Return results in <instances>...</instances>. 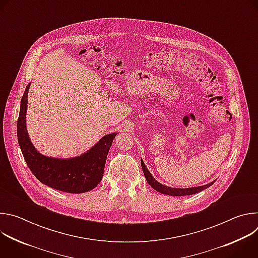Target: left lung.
Returning <instances> with one entry per match:
<instances>
[{
	"instance_id": "obj_1",
	"label": "left lung",
	"mask_w": 258,
	"mask_h": 258,
	"mask_svg": "<svg viewBox=\"0 0 258 258\" xmlns=\"http://www.w3.org/2000/svg\"><path fill=\"white\" fill-rule=\"evenodd\" d=\"M141 165H142V169H143V172H144V175L147 179V181H148L149 185L154 189L156 190L157 192L161 193V194H165V195H169V196H187V195H193V194H196V193H199L207 188H209L211 185H213L214 181H211L209 183H207V185H204V186H200V187H193V188H187V189H177V188H170V187H167V186H164L162 185V183L158 182L153 176L152 174L150 173V171L147 169L144 161L141 159Z\"/></svg>"
}]
</instances>
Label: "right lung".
Here are the masks:
<instances>
[{"mask_svg":"<svg viewBox=\"0 0 258 258\" xmlns=\"http://www.w3.org/2000/svg\"><path fill=\"white\" fill-rule=\"evenodd\" d=\"M27 85L21 99L17 121V138L23 157L33 175L44 185L58 191L80 194L96 188L104 173L107 154L117 135L104 136L94 147L81 156L60 159L42 155L35 150L26 130Z\"/></svg>","mask_w":258,"mask_h":258,"instance_id":"add662e5","label":"right lung"}]
</instances>
